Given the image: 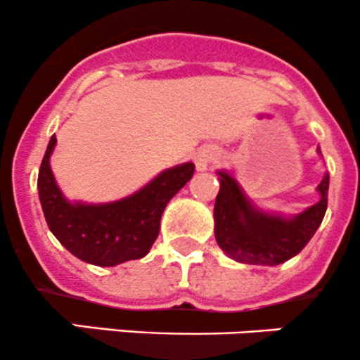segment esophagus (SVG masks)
<instances>
[{
	"label": "esophagus",
	"mask_w": 360,
	"mask_h": 360,
	"mask_svg": "<svg viewBox=\"0 0 360 360\" xmlns=\"http://www.w3.org/2000/svg\"><path fill=\"white\" fill-rule=\"evenodd\" d=\"M217 158H219L217 150L209 146L200 148V150H197V153H195V165H197V170L198 172H203V170L209 169L210 163L216 162Z\"/></svg>",
	"instance_id": "obj_1"
}]
</instances>
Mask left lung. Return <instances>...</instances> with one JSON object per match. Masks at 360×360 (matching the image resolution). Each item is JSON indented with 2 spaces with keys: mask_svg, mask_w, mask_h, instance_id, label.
<instances>
[{
  "mask_svg": "<svg viewBox=\"0 0 360 360\" xmlns=\"http://www.w3.org/2000/svg\"><path fill=\"white\" fill-rule=\"evenodd\" d=\"M321 155V148H317ZM219 193L214 203V235L223 252L244 264L277 266L301 252L324 219L329 174L317 186V203L303 212L284 216L259 209L226 170H217Z\"/></svg>",
  "mask_w": 360,
  "mask_h": 360,
  "instance_id": "left-lung-1",
  "label": "left lung"
}]
</instances>
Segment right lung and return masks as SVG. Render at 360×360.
Instances as JSON below:
<instances>
[{
    "label": "right lung",
    "instance_id": "add662e5",
    "mask_svg": "<svg viewBox=\"0 0 360 360\" xmlns=\"http://www.w3.org/2000/svg\"><path fill=\"white\" fill-rule=\"evenodd\" d=\"M57 139L50 137L38 174V193L46 224L72 256L96 266H116L150 252L160 219L170 198L191 179L195 163L162 170L141 190L106 203L71 202L53 177L50 157Z\"/></svg>",
    "mask_w": 360,
    "mask_h": 360
}]
</instances>
